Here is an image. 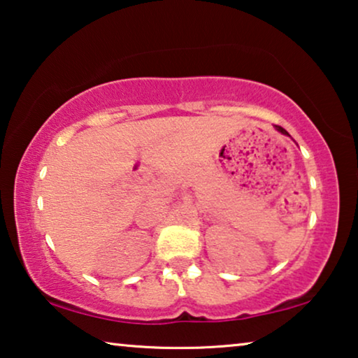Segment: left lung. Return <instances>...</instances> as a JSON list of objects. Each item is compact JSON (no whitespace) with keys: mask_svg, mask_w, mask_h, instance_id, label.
<instances>
[{"mask_svg":"<svg viewBox=\"0 0 358 358\" xmlns=\"http://www.w3.org/2000/svg\"><path fill=\"white\" fill-rule=\"evenodd\" d=\"M275 129H278V131H280V133H282V134H287V136H289V133H287V131H285L284 128H282V127H275Z\"/></svg>","mask_w":358,"mask_h":358,"instance_id":"1","label":"left lung"}]
</instances>
